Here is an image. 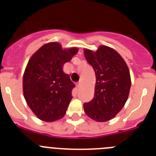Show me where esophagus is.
<instances>
[{"mask_svg": "<svg viewBox=\"0 0 156 156\" xmlns=\"http://www.w3.org/2000/svg\"><path fill=\"white\" fill-rule=\"evenodd\" d=\"M81 84H82V81H78V83H77V87H81Z\"/></svg>", "mask_w": 156, "mask_h": 156, "instance_id": "34e87169", "label": "esophagus"}]
</instances>
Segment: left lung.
<instances>
[{"label":"left lung","instance_id":"1","mask_svg":"<svg viewBox=\"0 0 156 156\" xmlns=\"http://www.w3.org/2000/svg\"><path fill=\"white\" fill-rule=\"evenodd\" d=\"M84 56L96 75L94 97L84 104L88 117L99 122H107L121 111L130 88L128 67L115 50L100 46L96 52L84 50Z\"/></svg>","mask_w":156,"mask_h":156}]
</instances>
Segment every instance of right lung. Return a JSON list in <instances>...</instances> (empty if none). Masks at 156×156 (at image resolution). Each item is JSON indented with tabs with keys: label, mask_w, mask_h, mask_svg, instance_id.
<instances>
[{
	"label": "right lung",
	"mask_w": 156,
	"mask_h": 156,
	"mask_svg": "<svg viewBox=\"0 0 156 156\" xmlns=\"http://www.w3.org/2000/svg\"><path fill=\"white\" fill-rule=\"evenodd\" d=\"M77 52L75 48L62 50L52 42L29 59L23 75V93L28 106L41 120L55 122L65 115L75 85L62 66Z\"/></svg>",
	"instance_id": "1"
}]
</instances>
